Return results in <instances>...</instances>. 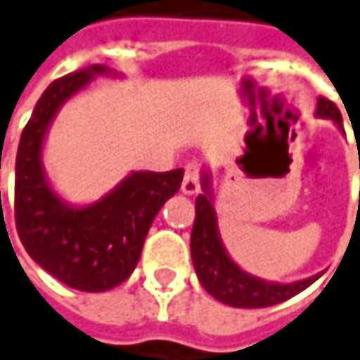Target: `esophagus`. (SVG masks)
Segmentation results:
<instances>
[{"instance_id": "1", "label": "esophagus", "mask_w": 360, "mask_h": 360, "mask_svg": "<svg viewBox=\"0 0 360 360\" xmlns=\"http://www.w3.org/2000/svg\"><path fill=\"white\" fill-rule=\"evenodd\" d=\"M181 191L185 195H193L200 191V169L195 162H189L185 167V177H183V183H181Z\"/></svg>"}]
</instances>
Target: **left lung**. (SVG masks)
<instances>
[{"label": "left lung", "instance_id": "obj_1", "mask_svg": "<svg viewBox=\"0 0 360 360\" xmlns=\"http://www.w3.org/2000/svg\"><path fill=\"white\" fill-rule=\"evenodd\" d=\"M317 118L331 120L340 131H344L342 114L333 102L319 98L317 100ZM214 193H212V175L204 169L202 171V193L195 198V221L191 229V260L195 275L202 288L223 304L238 307V309H264L279 302L290 300L292 296L307 290L315 283L321 273L311 275L307 279L279 283L266 281L256 275L246 273L233 258L227 254V248L219 233V221L214 212Z\"/></svg>", "mask_w": 360, "mask_h": 360}]
</instances>
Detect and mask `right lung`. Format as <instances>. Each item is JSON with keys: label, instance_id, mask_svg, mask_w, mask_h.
<instances>
[{"label": "right lung", "instance_id": "1", "mask_svg": "<svg viewBox=\"0 0 360 360\" xmlns=\"http://www.w3.org/2000/svg\"><path fill=\"white\" fill-rule=\"evenodd\" d=\"M98 77H120L91 64L53 81L39 98L16 154V229L41 269L81 292L120 285L137 266L146 236L169 198L181 187L183 169L133 171L91 204L66 202L47 179L43 143L60 108Z\"/></svg>", "mask_w": 360, "mask_h": 360}]
</instances>
